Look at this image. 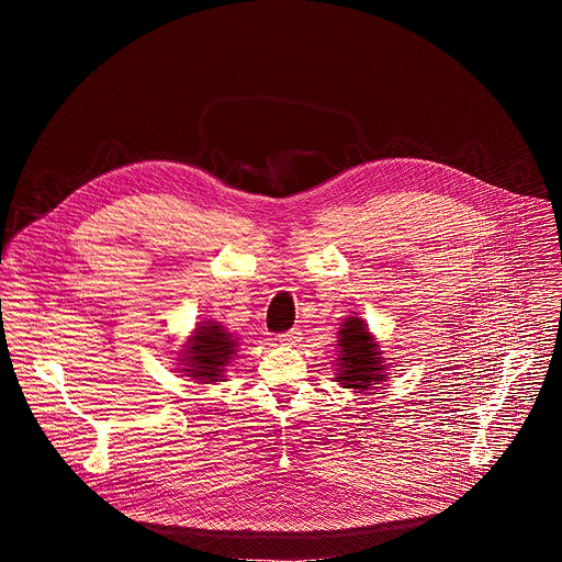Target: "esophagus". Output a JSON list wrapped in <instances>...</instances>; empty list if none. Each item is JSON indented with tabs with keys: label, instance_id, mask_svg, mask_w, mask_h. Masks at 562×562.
Masks as SVG:
<instances>
[{
	"label": "esophagus",
	"instance_id": "34e87169",
	"mask_svg": "<svg viewBox=\"0 0 562 562\" xmlns=\"http://www.w3.org/2000/svg\"><path fill=\"white\" fill-rule=\"evenodd\" d=\"M300 340H302V331H300L297 327H295V329H289V331H284V334L278 336V342L284 345V347H295Z\"/></svg>",
	"mask_w": 562,
	"mask_h": 562
}]
</instances>
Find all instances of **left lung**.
<instances>
[{"instance_id":"left-lung-1","label":"left lung","mask_w":562,"mask_h":562,"mask_svg":"<svg viewBox=\"0 0 562 562\" xmlns=\"http://www.w3.org/2000/svg\"><path fill=\"white\" fill-rule=\"evenodd\" d=\"M340 373L338 382L347 389L367 391L382 380V358L378 345L360 317H349L340 329Z\"/></svg>"}]
</instances>
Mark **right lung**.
Returning <instances> with one entry per match:
<instances>
[{
	"mask_svg": "<svg viewBox=\"0 0 562 562\" xmlns=\"http://www.w3.org/2000/svg\"><path fill=\"white\" fill-rule=\"evenodd\" d=\"M235 347H237V340L224 327L204 323L195 329V336L191 338V342L184 351L187 356L182 362H187V367H191L184 371H189V375H193L198 380L217 382L222 378L226 362L237 351Z\"/></svg>",
	"mask_w": 562,
	"mask_h": 562,
	"instance_id": "1",
	"label": "right lung"
}]
</instances>
